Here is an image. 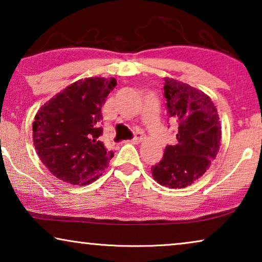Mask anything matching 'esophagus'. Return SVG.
I'll list each match as a JSON object with an SVG mask.
<instances>
[{
  "label": "esophagus",
  "instance_id": "obj_1",
  "mask_svg": "<svg viewBox=\"0 0 262 262\" xmlns=\"http://www.w3.org/2000/svg\"><path fill=\"white\" fill-rule=\"evenodd\" d=\"M143 138H144V135L142 134V132H136L135 134V138L131 139V141H128L132 144H138V143H141L143 141Z\"/></svg>",
  "mask_w": 262,
  "mask_h": 262
}]
</instances>
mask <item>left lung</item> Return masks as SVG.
Wrapping results in <instances>:
<instances>
[{
    "label": "left lung",
    "mask_w": 262,
    "mask_h": 262,
    "mask_svg": "<svg viewBox=\"0 0 262 262\" xmlns=\"http://www.w3.org/2000/svg\"><path fill=\"white\" fill-rule=\"evenodd\" d=\"M169 118L178 121V143L167 145L163 159L151 167L154 180L185 188L209 169L220 151L222 126L216 106L205 93L174 78H164Z\"/></svg>",
    "instance_id": "1"
}]
</instances>
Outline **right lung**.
I'll use <instances>...</instances> for the list:
<instances>
[{
  "mask_svg": "<svg viewBox=\"0 0 262 262\" xmlns=\"http://www.w3.org/2000/svg\"><path fill=\"white\" fill-rule=\"evenodd\" d=\"M117 85L114 77L78 80L44 103L35 114L33 144L39 159L57 179L89 185L108 167L113 151L100 141L101 108Z\"/></svg>",
  "mask_w": 262,
  "mask_h": 262,
  "instance_id": "obj_1",
  "label": "right lung"
}]
</instances>
